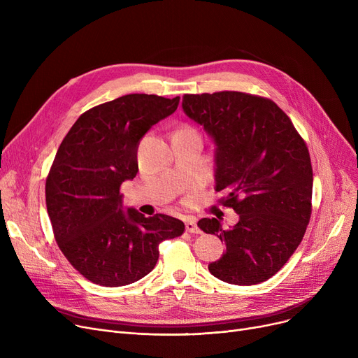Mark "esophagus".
Returning <instances> with one entry per match:
<instances>
[{"label":"esophagus","instance_id":"34e87169","mask_svg":"<svg viewBox=\"0 0 358 358\" xmlns=\"http://www.w3.org/2000/svg\"><path fill=\"white\" fill-rule=\"evenodd\" d=\"M185 229H187V232H190V234H200L201 232L200 228L197 227V222H196L194 217H187Z\"/></svg>","mask_w":358,"mask_h":358}]
</instances>
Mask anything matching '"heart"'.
Wrapping results in <instances>:
<instances>
[{"mask_svg": "<svg viewBox=\"0 0 358 358\" xmlns=\"http://www.w3.org/2000/svg\"><path fill=\"white\" fill-rule=\"evenodd\" d=\"M184 129H190V127H184Z\"/></svg>", "mask_w": 358, "mask_h": 358, "instance_id": "b5f03b06", "label": "heart"}]
</instances>
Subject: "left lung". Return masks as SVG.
Returning a JSON list of instances; mask_svg holds the SVG:
<instances>
[{
    "instance_id": "1",
    "label": "left lung",
    "mask_w": 358,
    "mask_h": 358,
    "mask_svg": "<svg viewBox=\"0 0 358 358\" xmlns=\"http://www.w3.org/2000/svg\"><path fill=\"white\" fill-rule=\"evenodd\" d=\"M182 110L215 141L216 192L239 220L197 227L227 245L209 271L224 283L258 285L283 267L302 242L312 213L309 150L273 100L239 91L184 94Z\"/></svg>"
}]
</instances>
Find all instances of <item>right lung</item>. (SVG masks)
Listing matches in <instances>:
<instances>
[{
	"instance_id": "obj_1",
	"label": "right lung",
	"mask_w": 358,
	"mask_h": 358,
	"mask_svg": "<svg viewBox=\"0 0 358 358\" xmlns=\"http://www.w3.org/2000/svg\"><path fill=\"white\" fill-rule=\"evenodd\" d=\"M180 97L127 94L92 107L64 138L46 178V208L58 247L92 283L126 286L154 270L159 243L184 232L166 215L123 210L120 185L138 174L146 131L177 110Z\"/></svg>"
}]
</instances>
